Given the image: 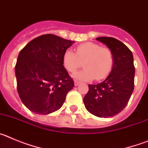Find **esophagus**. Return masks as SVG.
Returning a JSON list of instances; mask_svg holds the SVG:
<instances>
[{
  "instance_id": "obj_1",
  "label": "esophagus",
  "mask_w": 148,
  "mask_h": 148,
  "mask_svg": "<svg viewBox=\"0 0 148 148\" xmlns=\"http://www.w3.org/2000/svg\"><path fill=\"white\" fill-rule=\"evenodd\" d=\"M74 84H75V86H78V85H79V84H80L81 82H78V81H75Z\"/></svg>"
}]
</instances>
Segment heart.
Segmentation results:
<instances>
[{
    "instance_id": "heart-1",
    "label": "heart",
    "mask_w": 148,
    "mask_h": 148,
    "mask_svg": "<svg viewBox=\"0 0 148 148\" xmlns=\"http://www.w3.org/2000/svg\"><path fill=\"white\" fill-rule=\"evenodd\" d=\"M84 69L73 75L80 81H90L95 78L102 80L110 73L114 64L113 52L108 47H101L93 42H85L76 47V54L71 49H66L62 57L63 65L67 71L74 73L82 66Z\"/></svg>"
}]
</instances>
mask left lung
<instances>
[{"label":"left lung","mask_w":148,"mask_h":148,"mask_svg":"<svg viewBox=\"0 0 148 148\" xmlns=\"http://www.w3.org/2000/svg\"><path fill=\"white\" fill-rule=\"evenodd\" d=\"M96 40L111 49L114 64L104 82L89 84L84 103L90 113L108 118L119 113L127 104L134 89L135 67L133 53L120 40L111 37H99Z\"/></svg>","instance_id":"left-lung-1"}]
</instances>
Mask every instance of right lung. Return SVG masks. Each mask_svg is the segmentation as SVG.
I'll return each mask as SVG.
<instances>
[{
    "instance_id": "obj_1",
    "label": "right lung",
    "mask_w": 148,
    "mask_h": 148,
    "mask_svg": "<svg viewBox=\"0 0 148 148\" xmlns=\"http://www.w3.org/2000/svg\"><path fill=\"white\" fill-rule=\"evenodd\" d=\"M73 43L47 34L35 38L21 50L15 65L17 89L30 111L47 115L62 107L74 87L62 57Z\"/></svg>"
}]
</instances>
